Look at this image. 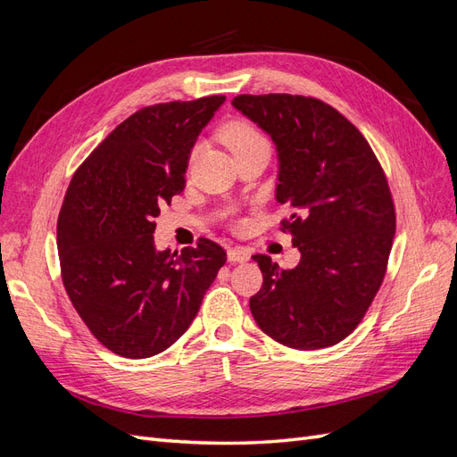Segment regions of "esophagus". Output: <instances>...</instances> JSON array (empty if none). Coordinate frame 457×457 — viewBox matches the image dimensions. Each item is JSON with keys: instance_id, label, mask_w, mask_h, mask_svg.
<instances>
[{"instance_id": "esophagus-1", "label": "esophagus", "mask_w": 457, "mask_h": 457, "mask_svg": "<svg viewBox=\"0 0 457 457\" xmlns=\"http://www.w3.org/2000/svg\"><path fill=\"white\" fill-rule=\"evenodd\" d=\"M227 255H228L230 262H245V261H250L252 253H250V250H247V247L234 245V247H228Z\"/></svg>"}]
</instances>
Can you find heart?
<instances>
[{"label": "heart", "mask_w": 457, "mask_h": 457, "mask_svg": "<svg viewBox=\"0 0 457 457\" xmlns=\"http://www.w3.org/2000/svg\"><path fill=\"white\" fill-rule=\"evenodd\" d=\"M220 135H223V141L230 148L234 156L240 154V152H244V150L255 148V146H269L267 137L262 135L253 126V123L245 121V120H232L223 128Z\"/></svg>", "instance_id": "obj_1"}]
</instances>
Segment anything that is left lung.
<instances>
[{"label": "left lung", "instance_id": "left-lung-1", "mask_svg": "<svg viewBox=\"0 0 457 457\" xmlns=\"http://www.w3.org/2000/svg\"><path fill=\"white\" fill-rule=\"evenodd\" d=\"M232 106L276 145V200L294 210L282 228L301 252L289 270L253 255L262 287L252 314L286 347H331L361 324L383 282L396 228L386 177L362 133L322 101L238 95Z\"/></svg>", "mask_w": 457, "mask_h": 457}]
</instances>
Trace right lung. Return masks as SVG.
<instances>
[{
  "instance_id": "right-lung-1",
  "label": "right lung",
  "mask_w": 457,
  "mask_h": 457,
  "mask_svg": "<svg viewBox=\"0 0 457 457\" xmlns=\"http://www.w3.org/2000/svg\"><path fill=\"white\" fill-rule=\"evenodd\" d=\"M223 95L141 108L74 173L59 213L61 274L74 309L106 349L154 356L181 337L225 265L219 244L158 252L154 217L185 188L190 150Z\"/></svg>"
}]
</instances>
